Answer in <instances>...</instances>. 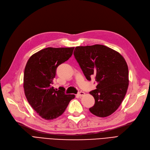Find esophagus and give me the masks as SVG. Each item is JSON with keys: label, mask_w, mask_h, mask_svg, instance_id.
<instances>
[{"label": "esophagus", "mask_w": 150, "mask_h": 150, "mask_svg": "<svg viewBox=\"0 0 150 150\" xmlns=\"http://www.w3.org/2000/svg\"><path fill=\"white\" fill-rule=\"evenodd\" d=\"M77 95H78L79 97H82V96H84L85 95V93L84 92L80 91V92H79L78 93H77Z\"/></svg>", "instance_id": "34e87169"}]
</instances>
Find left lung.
Returning <instances> with one entry per match:
<instances>
[{
	"mask_svg": "<svg viewBox=\"0 0 150 150\" xmlns=\"http://www.w3.org/2000/svg\"><path fill=\"white\" fill-rule=\"evenodd\" d=\"M74 57L86 79L94 76L96 89L89 93L94 105L89 108L99 117L110 115L119 107L128 87V68L125 59L117 51L104 45L77 46Z\"/></svg>",
	"mask_w": 150,
	"mask_h": 150,
	"instance_id": "8db88e82",
	"label": "left lung"
}]
</instances>
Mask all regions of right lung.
Masks as SVG:
<instances>
[{
  "mask_svg": "<svg viewBox=\"0 0 150 150\" xmlns=\"http://www.w3.org/2000/svg\"><path fill=\"white\" fill-rule=\"evenodd\" d=\"M74 47L46 48L33 54L25 66L23 88L26 98L33 109L45 120L61 115L74 94H66L65 89H54L56 69L73 54Z\"/></svg>",
  "mask_w": 150,
  "mask_h": 150,
  "instance_id": "right-lung-1",
  "label": "right lung"
}]
</instances>
